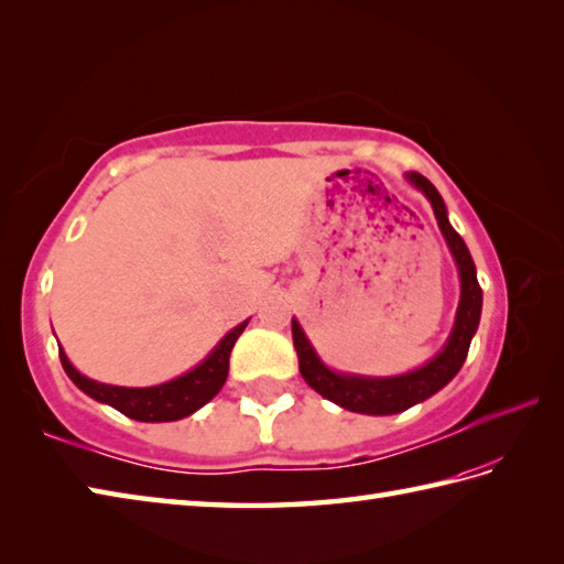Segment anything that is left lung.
Returning a JSON list of instances; mask_svg holds the SVG:
<instances>
[{
	"label": "left lung",
	"instance_id": "8db88e82",
	"mask_svg": "<svg viewBox=\"0 0 564 564\" xmlns=\"http://www.w3.org/2000/svg\"><path fill=\"white\" fill-rule=\"evenodd\" d=\"M405 181L430 199L436 224H440V231L458 268L460 299L452 335H448V340L440 352L427 365L408 373H398V377H361V373L335 371L323 365V359L318 357L314 345H311L304 328L296 318H292V337L299 355V371H302L304 381L316 393L328 398L330 403L345 410L361 412V415H395V412H403L422 403V400L432 398L436 391H442L460 371L463 361L468 357L473 335L480 325L482 290L478 284V272H475V262L470 258L466 241L460 239L452 227V221H448V212L440 191L415 171L405 173Z\"/></svg>",
	"mask_w": 564,
	"mask_h": 564
}]
</instances>
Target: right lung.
Here are the masks:
<instances>
[{
    "mask_svg": "<svg viewBox=\"0 0 564 564\" xmlns=\"http://www.w3.org/2000/svg\"><path fill=\"white\" fill-rule=\"evenodd\" d=\"M246 325L248 321L239 323L236 328H231L227 335H224L215 345V349H212V352L199 361L197 367L159 386L128 388V386H110V383L94 381L74 369V365L62 347H59V361H62V369L67 371V377L77 383V388H82L89 398L98 400V403L116 408L118 412H122V415L140 422H176L193 415L195 410L207 405L209 400L221 391L224 381L229 377V355L236 340H239V335L246 330Z\"/></svg>",
    "mask_w": 564,
    "mask_h": 564,
    "instance_id": "add662e5",
    "label": "right lung"
}]
</instances>
